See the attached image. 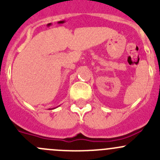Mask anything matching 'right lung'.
I'll return each mask as SVG.
<instances>
[{"label": "right lung", "mask_w": 160, "mask_h": 160, "mask_svg": "<svg viewBox=\"0 0 160 160\" xmlns=\"http://www.w3.org/2000/svg\"><path fill=\"white\" fill-rule=\"evenodd\" d=\"M52 109H54V108H52Z\"/></svg>", "instance_id": "1"}]
</instances>
